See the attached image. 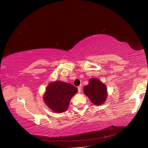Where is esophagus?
<instances>
[{
	"instance_id": "obj_1",
	"label": "esophagus",
	"mask_w": 148,
	"mask_h": 148,
	"mask_svg": "<svg viewBox=\"0 0 148 148\" xmlns=\"http://www.w3.org/2000/svg\"><path fill=\"white\" fill-rule=\"evenodd\" d=\"M81 88H82L81 86H79V87H77V89H78V92H79V93H80V92H81Z\"/></svg>"
}]
</instances>
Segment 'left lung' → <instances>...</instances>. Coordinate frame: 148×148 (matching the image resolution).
I'll use <instances>...</instances> for the list:
<instances>
[{"label":"left lung","mask_w":148,"mask_h":148,"mask_svg":"<svg viewBox=\"0 0 148 148\" xmlns=\"http://www.w3.org/2000/svg\"><path fill=\"white\" fill-rule=\"evenodd\" d=\"M84 93L96 105L103 103L107 97V87L96 78H91L88 81V85L84 87Z\"/></svg>","instance_id":"left-lung-1"}]
</instances>
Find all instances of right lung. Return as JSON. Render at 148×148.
<instances>
[{"label": "right lung", "instance_id": "add662e5", "mask_svg": "<svg viewBox=\"0 0 148 148\" xmlns=\"http://www.w3.org/2000/svg\"><path fill=\"white\" fill-rule=\"evenodd\" d=\"M77 92V88L71 84L62 81L51 82L46 87L44 102L54 112H65L70 100Z\"/></svg>", "mask_w": 148, "mask_h": 148}]
</instances>
